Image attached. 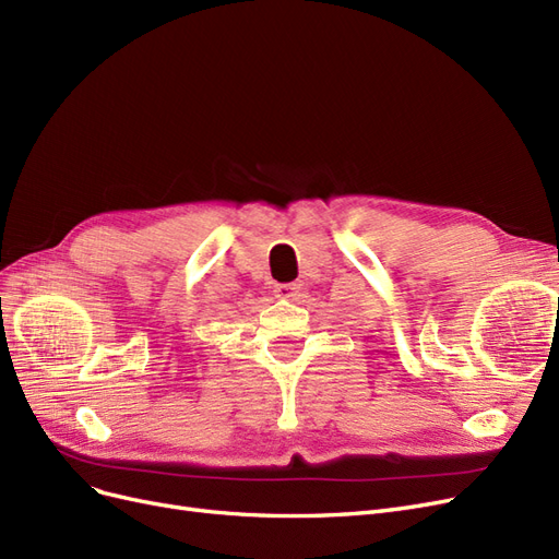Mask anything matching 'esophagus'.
I'll use <instances>...</instances> for the list:
<instances>
[{
	"label": "esophagus",
	"mask_w": 559,
	"mask_h": 559,
	"mask_svg": "<svg viewBox=\"0 0 559 559\" xmlns=\"http://www.w3.org/2000/svg\"><path fill=\"white\" fill-rule=\"evenodd\" d=\"M299 290H301L299 283H278V285L274 287L276 297H283V299H295V297H299Z\"/></svg>",
	"instance_id": "obj_1"
}]
</instances>
